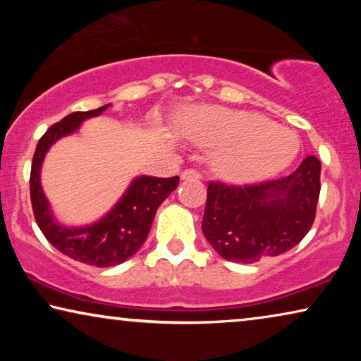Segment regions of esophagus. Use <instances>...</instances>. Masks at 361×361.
Here are the masks:
<instances>
[{"label":"esophagus","mask_w":361,"mask_h":361,"mask_svg":"<svg viewBox=\"0 0 361 361\" xmlns=\"http://www.w3.org/2000/svg\"><path fill=\"white\" fill-rule=\"evenodd\" d=\"M180 179H184V180H197V179H202V174L197 169H185L180 174Z\"/></svg>","instance_id":"esophagus-1"}]
</instances>
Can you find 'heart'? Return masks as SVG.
<instances>
[{"label": "heart", "instance_id": "1", "mask_svg": "<svg viewBox=\"0 0 361 361\" xmlns=\"http://www.w3.org/2000/svg\"><path fill=\"white\" fill-rule=\"evenodd\" d=\"M185 133L202 146L220 149L216 169L233 180L273 176L299 152V137L293 131L253 113L205 108L187 118Z\"/></svg>", "mask_w": 361, "mask_h": 361}]
</instances>
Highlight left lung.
I'll list each match as a JSON object with an SVG mask.
<instances>
[{
	"instance_id": "8db88e82",
	"label": "left lung",
	"mask_w": 361,
	"mask_h": 361,
	"mask_svg": "<svg viewBox=\"0 0 361 361\" xmlns=\"http://www.w3.org/2000/svg\"><path fill=\"white\" fill-rule=\"evenodd\" d=\"M320 161L307 156L289 176L256 184L210 180L202 231L221 258L251 264L294 248L314 224Z\"/></svg>"
}]
</instances>
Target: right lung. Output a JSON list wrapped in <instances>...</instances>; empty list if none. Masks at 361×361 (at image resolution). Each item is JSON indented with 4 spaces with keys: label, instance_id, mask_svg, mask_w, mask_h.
<instances>
[{
    "label": "right lung",
    "instance_id": "add662e5",
    "mask_svg": "<svg viewBox=\"0 0 361 361\" xmlns=\"http://www.w3.org/2000/svg\"><path fill=\"white\" fill-rule=\"evenodd\" d=\"M105 108L108 105L90 111L71 113L49 128L37 142L29 177L34 219L49 243L72 259L98 268L120 264L141 248L151 230L157 207L179 185L177 176L167 179L142 176L133 182L115 209L97 224L83 228H67L52 219L39 180L44 156L52 142L71 135L87 118L102 115Z\"/></svg>",
    "mask_w": 361,
    "mask_h": 361
}]
</instances>
